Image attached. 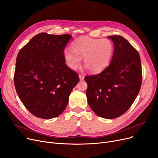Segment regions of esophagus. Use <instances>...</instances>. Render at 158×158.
I'll use <instances>...</instances> for the list:
<instances>
[{
  "label": "esophagus",
  "instance_id": "1",
  "mask_svg": "<svg viewBox=\"0 0 158 158\" xmlns=\"http://www.w3.org/2000/svg\"><path fill=\"white\" fill-rule=\"evenodd\" d=\"M79 78H80V80H83L84 79V76L80 74L79 75Z\"/></svg>",
  "mask_w": 158,
  "mask_h": 158
}]
</instances>
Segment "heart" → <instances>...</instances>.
<instances>
[{
    "mask_svg": "<svg viewBox=\"0 0 158 158\" xmlns=\"http://www.w3.org/2000/svg\"><path fill=\"white\" fill-rule=\"evenodd\" d=\"M71 50L63 51V58L67 67L75 70L84 58L85 67L91 73H98L110 64L114 54V46L109 39H93L80 36L71 45Z\"/></svg>",
    "mask_w": 158,
    "mask_h": 158,
    "instance_id": "b5f03b06",
    "label": "heart"
}]
</instances>
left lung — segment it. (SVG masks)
I'll use <instances>...</instances> for the list:
<instances>
[{
    "label": "left lung",
    "instance_id": "obj_1",
    "mask_svg": "<svg viewBox=\"0 0 158 158\" xmlns=\"http://www.w3.org/2000/svg\"><path fill=\"white\" fill-rule=\"evenodd\" d=\"M114 45L108 67L99 74L85 77L88 104L97 116L113 119L126 112L137 97L142 83L139 52L123 37L108 36Z\"/></svg>",
    "mask_w": 158,
    "mask_h": 158
}]
</instances>
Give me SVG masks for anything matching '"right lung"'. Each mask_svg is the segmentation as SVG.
Returning a JSON list of instances; mask_svg holds the SVG:
<instances>
[{
  "mask_svg": "<svg viewBox=\"0 0 158 158\" xmlns=\"http://www.w3.org/2000/svg\"><path fill=\"white\" fill-rule=\"evenodd\" d=\"M72 36L41 32L21 49L16 59L14 85L23 105L42 119L56 118L66 108L79 81L65 64L63 51Z\"/></svg>",
  "mask_w": 158,
  "mask_h": 158,
  "instance_id": "add662e5",
  "label": "right lung"
}]
</instances>
